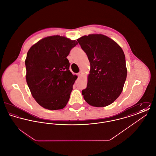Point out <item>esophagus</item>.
I'll use <instances>...</instances> for the list:
<instances>
[{
    "instance_id": "34e87169",
    "label": "esophagus",
    "mask_w": 156,
    "mask_h": 156,
    "mask_svg": "<svg viewBox=\"0 0 156 156\" xmlns=\"http://www.w3.org/2000/svg\"><path fill=\"white\" fill-rule=\"evenodd\" d=\"M82 71H80V72H79L78 74H77V75H78V76H81L82 75Z\"/></svg>"
}]
</instances>
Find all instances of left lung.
I'll use <instances>...</instances> for the list:
<instances>
[{
  "instance_id": "8db88e82",
  "label": "left lung",
  "mask_w": 156,
  "mask_h": 156,
  "mask_svg": "<svg viewBox=\"0 0 156 156\" xmlns=\"http://www.w3.org/2000/svg\"><path fill=\"white\" fill-rule=\"evenodd\" d=\"M77 41L90 65L87 86L82 94L91 106H106L119 97L126 81L124 52L115 41L102 34L84 36Z\"/></svg>"
}]
</instances>
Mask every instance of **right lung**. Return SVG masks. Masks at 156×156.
<instances>
[{
  "label": "right lung",
  "instance_id": "obj_1",
  "mask_svg": "<svg viewBox=\"0 0 156 156\" xmlns=\"http://www.w3.org/2000/svg\"><path fill=\"white\" fill-rule=\"evenodd\" d=\"M78 43L66 37H45L33 45L27 54L26 81L38 104L49 110L67 105L77 76L69 70L67 57Z\"/></svg>",
  "mask_w": 156,
  "mask_h": 156
}]
</instances>
